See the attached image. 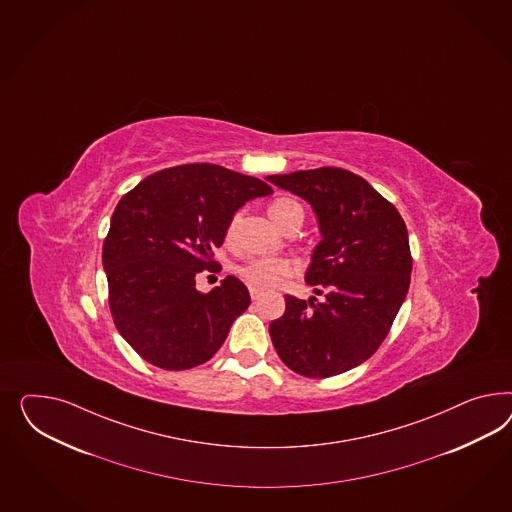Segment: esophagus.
Listing matches in <instances>:
<instances>
[{"label":"esophagus","mask_w":512,"mask_h":512,"mask_svg":"<svg viewBox=\"0 0 512 512\" xmlns=\"http://www.w3.org/2000/svg\"><path fill=\"white\" fill-rule=\"evenodd\" d=\"M260 295H262L260 290H256V288H250V299H252V301H258V299H260Z\"/></svg>","instance_id":"1"}]
</instances>
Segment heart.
I'll return each mask as SVG.
<instances>
[{
    "mask_svg": "<svg viewBox=\"0 0 512 512\" xmlns=\"http://www.w3.org/2000/svg\"><path fill=\"white\" fill-rule=\"evenodd\" d=\"M303 209L297 202H293L290 198H278L269 205V217L275 220L278 228L282 230L295 215H301ZM237 222L239 215H234L232 220L228 222L226 228V239L232 241L237 230ZM295 273V263L288 258H269V256H256L249 258L247 262L241 263L237 267V275L243 278L250 288L256 290H267V288H275L284 278L290 277Z\"/></svg>",
    "mask_w": 512,
    "mask_h": 512,
    "instance_id": "1",
    "label": "heart"
}]
</instances>
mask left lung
<instances>
[{
    "instance_id": "obj_1",
    "label": "left lung",
    "mask_w": 512,
    "mask_h": 512,
    "mask_svg": "<svg viewBox=\"0 0 512 512\" xmlns=\"http://www.w3.org/2000/svg\"><path fill=\"white\" fill-rule=\"evenodd\" d=\"M267 181L310 204L322 241L305 280L322 301L286 295L269 325L282 363L307 378H329L380 348L409 288L406 224L366 179L342 168L301 170Z\"/></svg>"
}]
</instances>
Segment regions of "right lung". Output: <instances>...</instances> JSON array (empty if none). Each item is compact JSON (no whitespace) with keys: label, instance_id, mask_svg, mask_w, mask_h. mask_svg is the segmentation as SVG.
Returning a JSON list of instances; mask_svg holds the SVG:
<instances>
[{"label":"right lung","instance_id":"obj_1","mask_svg":"<svg viewBox=\"0 0 512 512\" xmlns=\"http://www.w3.org/2000/svg\"><path fill=\"white\" fill-rule=\"evenodd\" d=\"M273 194L256 177L217 164H183L140 181L110 220L103 245L108 303L119 335L147 363L187 370L209 361L250 305L247 286L226 277L209 293L202 271L239 207Z\"/></svg>","mask_w":512,"mask_h":512}]
</instances>
